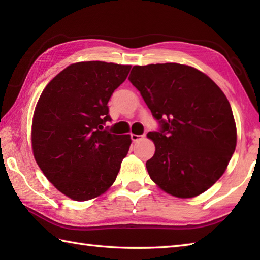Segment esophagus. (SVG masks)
<instances>
[{
    "instance_id": "esophagus-1",
    "label": "esophagus",
    "mask_w": 260,
    "mask_h": 260,
    "mask_svg": "<svg viewBox=\"0 0 260 260\" xmlns=\"http://www.w3.org/2000/svg\"><path fill=\"white\" fill-rule=\"evenodd\" d=\"M144 135H135V134H131V139L133 142H139L141 140H143Z\"/></svg>"
}]
</instances>
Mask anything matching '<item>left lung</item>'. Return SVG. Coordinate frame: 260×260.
Here are the masks:
<instances>
[{"mask_svg": "<svg viewBox=\"0 0 260 260\" xmlns=\"http://www.w3.org/2000/svg\"><path fill=\"white\" fill-rule=\"evenodd\" d=\"M128 80L159 124L147 134L155 144L146 162L151 179L178 198L207 191L224 173L237 144L222 90L201 71L180 63L134 66Z\"/></svg>", "mask_w": 260, "mask_h": 260, "instance_id": "obj_1", "label": "left lung"}]
</instances>
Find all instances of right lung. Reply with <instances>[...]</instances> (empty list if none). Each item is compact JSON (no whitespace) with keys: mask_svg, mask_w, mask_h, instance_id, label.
<instances>
[{"mask_svg":"<svg viewBox=\"0 0 260 260\" xmlns=\"http://www.w3.org/2000/svg\"><path fill=\"white\" fill-rule=\"evenodd\" d=\"M131 66L85 61L68 66L49 82L32 120V150L46 178L64 196L87 201L103 194L117 176L129 135L104 128L108 102Z\"/></svg>","mask_w":260,"mask_h":260,"instance_id":"1","label":"right lung"}]
</instances>
